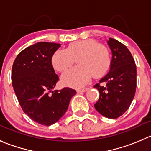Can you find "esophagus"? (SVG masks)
<instances>
[{"label":"esophagus","mask_w":151,"mask_h":151,"mask_svg":"<svg viewBox=\"0 0 151 151\" xmlns=\"http://www.w3.org/2000/svg\"><path fill=\"white\" fill-rule=\"evenodd\" d=\"M88 89V88H79V89H77V92H78V93H80V92H85V91H86Z\"/></svg>","instance_id":"obj_1"}]
</instances>
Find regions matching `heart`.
I'll list each match as a JSON object with an SVG mask.
<instances>
[{
  "label": "heart",
  "instance_id": "b5f03b06",
  "mask_svg": "<svg viewBox=\"0 0 151 151\" xmlns=\"http://www.w3.org/2000/svg\"><path fill=\"white\" fill-rule=\"evenodd\" d=\"M77 60L78 66L62 76L63 85L81 88L91 77L100 78L105 75L111 65V56L106 46L95 39H85L73 42L66 49L57 50L52 56V65L59 72H64Z\"/></svg>",
  "mask_w": 151,
  "mask_h": 151
}]
</instances>
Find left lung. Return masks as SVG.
<instances>
[{
    "mask_svg": "<svg viewBox=\"0 0 151 151\" xmlns=\"http://www.w3.org/2000/svg\"><path fill=\"white\" fill-rule=\"evenodd\" d=\"M112 51L110 70L94 86L100 98L95 108L108 118H117L129 107L136 89V65L127 47L116 39L109 38ZM103 83L104 85H101Z\"/></svg>",
    "mask_w": 151,
    "mask_h": 151,
    "instance_id": "left-lung-1",
    "label": "left lung"
}]
</instances>
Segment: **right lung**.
<instances>
[{
  "label": "right lung",
  "instance_id": "right-lung-1",
  "mask_svg": "<svg viewBox=\"0 0 151 151\" xmlns=\"http://www.w3.org/2000/svg\"><path fill=\"white\" fill-rule=\"evenodd\" d=\"M60 44L41 42L18 53L12 68V86L21 107L33 121L50 126L58 122L77 91L54 90L59 80L51 60Z\"/></svg>",
  "mask_w": 151,
  "mask_h": 151
}]
</instances>
